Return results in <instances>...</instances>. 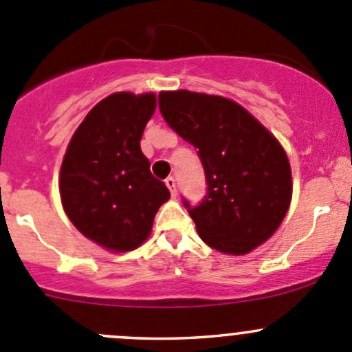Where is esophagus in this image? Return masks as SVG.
I'll return each instance as SVG.
<instances>
[{"label": "esophagus", "instance_id": "34e87169", "mask_svg": "<svg viewBox=\"0 0 352 352\" xmlns=\"http://www.w3.org/2000/svg\"><path fill=\"white\" fill-rule=\"evenodd\" d=\"M166 187L170 189V192H172V196H177V186H175V179L173 177H168V179L165 180Z\"/></svg>", "mask_w": 352, "mask_h": 352}]
</instances>
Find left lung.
Wrapping results in <instances>:
<instances>
[{"mask_svg": "<svg viewBox=\"0 0 352 352\" xmlns=\"http://www.w3.org/2000/svg\"><path fill=\"white\" fill-rule=\"evenodd\" d=\"M160 112L197 148L208 192L192 208L209 247L245 255L271 239L291 202V166L279 141L242 105L218 95L177 90L158 95Z\"/></svg>", "mask_w": 352, "mask_h": 352, "instance_id": "1", "label": "left lung"}]
</instances>
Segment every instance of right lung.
Instances as JSON below:
<instances>
[{
    "label": "right lung",
    "instance_id": "obj_1",
    "mask_svg": "<svg viewBox=\"0 0 352 352\" xmlns=\"http://www.w3.org/2000/svg\"><path fill=\"white\" fill-rule=\"evenodd\" d=\"M155 109V94L109 95L87 113L63 158L59 192L67 218L107 250L140 247L170 197L140 144Z\"/></svg>",
    "mask_w": 352,
    "mask_h": 352
}]
</instances>
